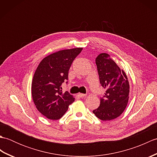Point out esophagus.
Instances as JSON below:
<instances>
[{
	"mask_svg": "<svg viewBox=\"0 0 157 157\" xmlns=\"http://www.w3.org/2000/svg\"><path fill=\"white\" fill-rule=\"evenodd\" d=\"M78 96H79L80 98H84V97H86V94H82V93H79Z\"/></svg>",
	"mask_w": 157,
	"mask_h": 157,
	"instance_id": "34e87169",
	"label": "esophagus"
}]
</instances>
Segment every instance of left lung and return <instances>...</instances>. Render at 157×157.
<instances>
[{"label": "left lung", "mask_w": 157, "mask_h": 157, "mask_svg": "<svg viewBox=\"0 0 157 157\" xmlns=\"http://www.w3.org/2000/svg\"><path fill=\"white\" fill-rule=\"evenodd\" d=\"M100 83L106 92L93 113L102 121H110L122 114L128 102L129 85L127 75L109 55L101 53L96 58Z\"/></svg>", "instance_id": "1"}]
</instances>
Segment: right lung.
<instances>
[{"instance_id": "obj_1", "label": "right lung", "mask_w": 157, "mask_h": 157, "mask_svg": "<svg viewBox=\"0 0 157 157\" xmlns=\"http://www.w3.org/2000/svg\"><path fill=\"white\" fill-rule=\"evenodd\" d=\"M82 49L52 53L43 59L36 70L32 84V98L39 112L49 119L61 118L75 101L68 92H63L61 85L68 80L70 67Z\"/></svg>"}]
</instances>
